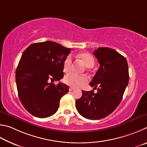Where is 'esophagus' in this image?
I'll use <instances>...</instances> for the list:
<instances>
[{"instance_id": "esophagus-1", "label": "esophagus", "mask_w": 147, "mask_h": 147, "mask_svg": "<svg viewBox=\"0 0 147 147\" xmlns=\"http://www.w3.org/2000/svg\"><path fill=\"white\" fill-rule=\"evenodd\" d=\"M74 90V88H72V87H70V88H69V91H73Z\"/></svg>"}]
</instances>
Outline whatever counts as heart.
<instances>
[{
	"label": "heart",
	"mask_w": 147,
	"mask_h": 147,
	"mask_svg": "<svg viewBox=\"0 0 147 147\" xmlns=\"http://www.w3.org/2000/svg\"><path fill=\"white\" fill-rule=\"evenodd\" d=\"M78 57L83 62L87 68H92L94 66V59L90 53L88 52L81 53L78 54ZM71 57L70 55L67 56L63 62V71L65 73H68L71 70ZM64 81V83L69 86L74 87V88H79L88 83V78L85 74L78 75V74L71 73L66 76Z\"/></svg>",
	"instance_id": "1"
}]
</instances>
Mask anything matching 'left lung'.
I'll return each mask as SVG.
<instances>
[{"instance_id":"left-lung-1","label":"left lung","mask_w":147,"mask_h":147,"mask_svg":"<svg viewBox=\"0 0 147 147\" xmlns=\"http://www.w3.org/2000/svg\"><path fill=\"white\" fill-rule=\"evenodd\" d=\"M94 55L100 66L90 83L97 92L82 91L76 101V109L82 116L89 119H101L116 109L121 101L129 80L127 61L112 48H98Z\"/></svg>"}]
</instances>
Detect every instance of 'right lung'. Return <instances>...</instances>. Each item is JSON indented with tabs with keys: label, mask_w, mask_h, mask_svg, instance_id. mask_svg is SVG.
<instances>
[{
	"label": "right lung",
	"mask_w": 147,
	"mask_h": 147,
	"mask_svg": "<svg viewBox=\"0 0 147 147\" xmlns=\"http://www.w3.org/2000/svg\"><path fill=\"white\" fill-rule=\"evenodd\" d=\"M70 50L45 41L32 44L23 52L15 75L18 95L25 109L34 116L45 118L55 114L61 98L68 92V85H55L50 81L63 78V62Z\"/></svg>",
	"instance_id": "1"
}]
</instances>
